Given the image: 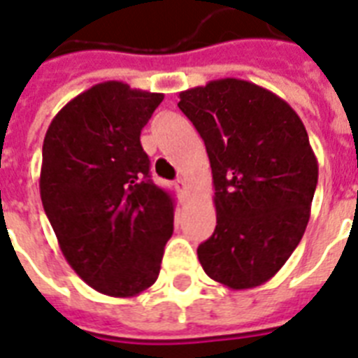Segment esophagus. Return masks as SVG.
<instances>
[{
	"label": "esophagus",
	"instance_id": "esophagus-1",
	"mask_svg": "<svg viewBox=\"0 0 358 358\" xmlns=\"http://www.w3.org/2000/svg\"><path fill=\"white\" fill-rule=\"evenodd\" d=\"M174 187H176V191L180 193V196L187 195V189H189V187H187V184H185L184 178L176 180V182H174Z\"/></svg>",
	"mask_w": 358,
	"mask_h": 358
}]
</instances>
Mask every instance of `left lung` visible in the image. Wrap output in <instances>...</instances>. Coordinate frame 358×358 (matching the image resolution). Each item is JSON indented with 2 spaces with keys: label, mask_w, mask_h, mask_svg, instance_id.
Segmentation results:
<instances>
[{
  "label": "left lung",
  "mask_w": 358,
  "mask_h": 358,
  "mask_svg": "<svg viewBox=\"0 0 358 358\" xmlns=\"http://www.w3.org/2000/svg\"><path fill=\"white\" fill-rule=\"evenodd\" d=\"M206 145L217 224L199 245L202 269L232 289L275 277L305 234L317 159L299 115L250 81L224 78L180 92Z\"/></svg>",
  "instance_id": "left-lung-1"
}]
</instances>
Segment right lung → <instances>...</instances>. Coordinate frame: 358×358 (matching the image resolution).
Returning a JSON list of instances; mask_svg holds the SVG:
<instances>
[{"mask_svg": "<svg viewBox=\"0 0 358 358\" xmlns=\"http://www.w3.org/2000/svg\"><path fill=\"white\" fill-rule=\"evenodd\" d=\"M162 100L103 81L70 100L44 137V212L70 267L103 295L150 288L173 236L174 199L150 180L139 139Z\"/></svg>", "mask_w": 358, "mask_h": 358, "instance_id": "right-lung-1", "label": "right lung"}]
</instances>
